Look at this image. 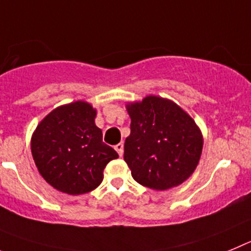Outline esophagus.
<instances>
[{"mask_svg": "<svg viewBox=\"0 0 251 251\" xmlns=\"http://www.w3.org/2000/svg\"><path fill=\"white\" fill-rule=\"evenodd\" d=\"M115 150L117 151V153H119V155H120V156H123L124 155V144H117L116 146H115Z\"/></svg>", "mask_w": 251, "mask_h": 251, "instance_id": "1", "label": "esophagus"}]
</instances>
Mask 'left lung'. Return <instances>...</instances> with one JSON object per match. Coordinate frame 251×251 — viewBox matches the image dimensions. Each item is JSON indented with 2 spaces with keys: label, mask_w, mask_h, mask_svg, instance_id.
<instances>
[{
  "label": "left lung",
  "mask_w": 251,
  "mask_h": 251,
  "mask_svg": "<svg viewBox=\"0 0 251 251\" xmlns=\"http://www.w3.org/2000/svg\"><path fill=\"white\" fill-rule=\"evenodd\" d=\"M126 110L131 132L124 160L135 181L168 190L189 179L202 151L201 131L190 115L174 101L152 95L127 103Z\"/></svg>",
  "instance_id": "1"
}]
</instances>
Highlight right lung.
Here are the masks:
<instances>
[{
    "label": "right lung",
    "mask_w": 251,
    "mask_h": 251,
    "mask_svg": "<svg viewBox=\"0 0 251 251\" xmlns=\"http://www.w3.org/2000/svg\"><path fill=\"white\" fill-rule=\"evenodd\" d=\"M95 117L89 102L75 101L52 110L33 132L31 151L38 173L61 193L92 191L102 182L106 165L119 157L102 141Z\"/></svg>",
    "instance_id": "obj_1"
}]
</instances>
